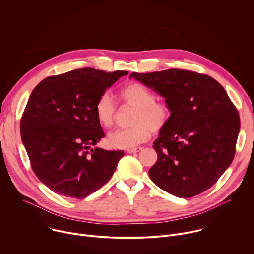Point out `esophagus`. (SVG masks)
Wrapping results in <instances>:
<instances>
[{"label": "esophagus", "mask_w": 254, "mask_h": 254, "mask_svg": "<svg viewBox=\"0 0 254 254\" xmlns=\"http://www.w3.org/2000/svg\"><path fill=\"white\" fill-rule=\"evenodd\" d=\"M142 149H143L142 147H136V148H131V149H128V150H127V153H136V152L141 151Z\"/></svg>", "instance_id": "34e87169"}]
</instances>
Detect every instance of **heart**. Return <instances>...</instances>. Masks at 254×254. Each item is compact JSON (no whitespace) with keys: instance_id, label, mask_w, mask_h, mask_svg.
<instances>
[{"instance_id":"1","label":"heart","mask_w":254,"mask_h":254,"mask_svg":"<svg viewBox=\"0 0 254 254\" xmlns=\"http://www.w3.org/2000/svg\"><path fill=\"white\" fill-rule=\"evenodd\" d=\"M120 100L135 108L131 124L128 129H118L108 136V144L114 148L131 149L145 142L151 136V131L162 130L171 119L170 105L163 101H155V95L143 84L130 82L119 93ZM116 105L109 93H103L95 105L98 122L110 128L114 123Z\"/></svg>"}]
</instances>
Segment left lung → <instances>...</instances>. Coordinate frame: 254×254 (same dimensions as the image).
Returning a JSON list of instances; mask_svg holds the SVG:
<instances>
[{
	"instance_id": "left-lung-1",
	"label": "left lung",
	"mask_w": 254,
	"mask_h": 254,
	"mask_svg": "<svg viewBox=\"0 0 254 254\" xmlns=\"http://www.w3.org/2000/svg\"><path fill=\"white\" fill-rule=\"evenodd\" d=\"M134 77L165 99L172 115L153 142L157 161L151 181L179 198L211 188L231 164L240 130L239 114L213 77L185 69Z\"/></svg>"
}]
</instances>
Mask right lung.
Here are the masks:
<instances>
[{"label":"right lung","mask_w":254,"mask_h":254,"mask_svg":"<svg viewBox=\"0 0 254 254\" xmlns=\"http://www.w3.org/2000/svg\"><path fill=\"white\" fill-rule=\"evenodd\" d=\"M126 74L79 68L48 76L32 91L20 123L21 139L34 174L54 192L86 198L114 174L124 152L95 147L105 136L95 105Z\"/></svg>","instance_id":"1"}]
</instances>
